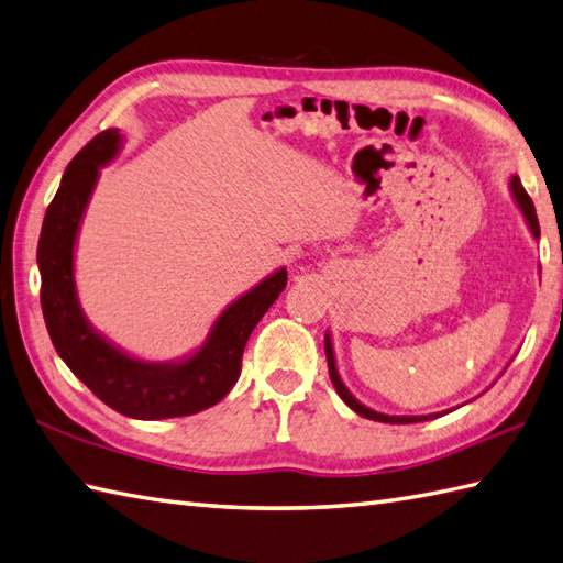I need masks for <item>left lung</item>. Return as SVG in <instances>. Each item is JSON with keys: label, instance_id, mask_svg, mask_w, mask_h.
Returning a JSON list of instances; mask_svg holds the SVG:
<instances>
[{"label": "left lung", "instance_id": "1", "mask_svg": "<svg viewBox=\"0 0 563 563\" xmlns=\"http://www.w3.org/2000/svg\"><path fill=\"white\" fill-rule=\"evenodd\" d=\"M508 187H510V195H514V199H516L518 209L522 211V217H526V223H528L530 233L534 235V241H540V223H537L534 205H532L530 195L526 192V187H522V183H520V178H518V176H510ZM324 354H328L330 380H332V385H334L336 395H340V397L344 399V405H346L349 409H354L358 417L373 419V421H383V423H417V421H429V419H435V417H439V415H423V417H390V415H380V411L371 409V407H366V405H361L358 399H356L352 393H349V387H346V385L342 383V378H340V371H336V361H334V349H332V336H330V332L324 334Z\"/></svg>", "mask_w": 563, "mask_h": 563}]
</instances>
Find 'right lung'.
Here are the masks:
<instances>
[{
	"mask_svg": "<svg viewBox=\"0 0 563 563\" xmlns=\"http://www.w3.org/2000/svg\"><path fill=\"white\" fill-rule=\"evenodd\" d=\"M120 146V130H106L86 144L71 158L45 211L37 241L43 318L59 358L108 407L144 421L190 417L221 402L239 380L247 336L284 291L286 267L223 308L205 344L190 356L144 361L122 352L84 316L74 282V247L86 207L101 168L118 156Z\"/></svg>",
	"mask_w": 563,
	"mask_h": 563,
	"instance_id": "obj_1",
	"label": "right lung"
}]
</instances>
